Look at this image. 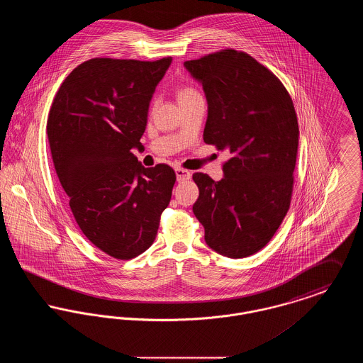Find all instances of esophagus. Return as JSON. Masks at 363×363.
I'll return each mask as SVG.
<instances>
[{"mask_svg": "<svg viewBox=\"0 0 363 363\" xmlns=\"http://www.w3.org/2000/svg\"><path fill=\"white\" fill-rule=\"evenodd\" d=\"M175 177H177L178 182H184V181L189 179L190 173L188 170H184V169H175Z\"/></svg>", "mask_w": 363, "mask_h": 363, "instance_id": "esophagus-1", "label": "esophagus"}]
</instances>
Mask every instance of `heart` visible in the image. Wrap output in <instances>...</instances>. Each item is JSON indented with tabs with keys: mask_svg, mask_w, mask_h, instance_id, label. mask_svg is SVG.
Instances as JSON below:
<instances>
[{
	"mask_svg": "<svg viewBox=\"0 0 363 363\" xmlns=\"http://www.w3.org/2000/svg\"><path fill=\"white\" fill-rule=\"evenodd\" d=\"M199 94L193 89V88H189V86H185V88H182L181 91H179V94H178V98H179V102H182V101H186V99H190V98H193V96H197Z\"/></svg>",
	"mask_w": 363,
	"mask_h": 363,
	"instance_id": "heart-1",
	"label": "heart"
}]
</instances>
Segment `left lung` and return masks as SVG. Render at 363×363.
<instances>
[{"instance_id": "left-lung-1", "label": "left lung", "mask_w": 363, "mask_h": 363, "mask_svg": "<svg viewBox=\"0 0 363 363\" xmlns=\"http://www.w3.org/2000/svg\"><path fill=\"white\" fill-rule=\"evenodd\" d=\"M184 67L206 94L204 141L230 154L220 181L193 174V213L212 250L243 259L271 241L290 208L299 138L293 101L246 52H213Z\"/></svg>"}]
</instances>
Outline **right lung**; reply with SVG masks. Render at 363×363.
Wrapping results in <instances>:
<instances>
[{
	"label": "right lung",
	"mask_w": 363,
	"mask_h": 363,
	"mask_svg": "<svg viewBox=\"0 0 363 363\" xmlns=\"http://www.w3.org/2000/svg\"><path fill=\"white\" fill-rule=\"evenodd\" d=\"M170 64L172 57L88 60L64 80L49 113L52 162L72 213L86 238L116 259L152 245L172 200L173 169H145L132 154Z\"/></svg>",
	"instance_id": "1"
}]
</instances>
